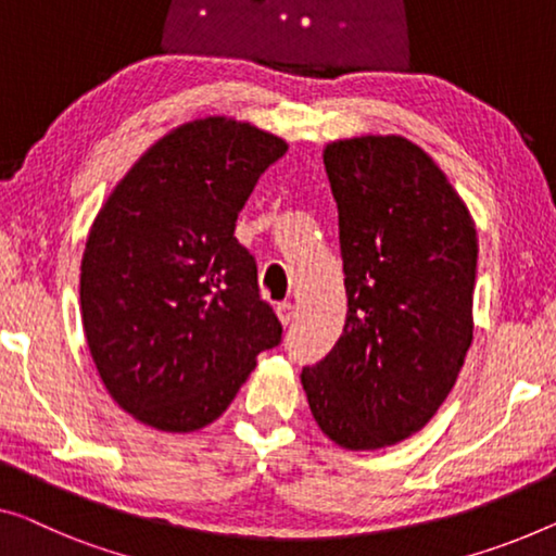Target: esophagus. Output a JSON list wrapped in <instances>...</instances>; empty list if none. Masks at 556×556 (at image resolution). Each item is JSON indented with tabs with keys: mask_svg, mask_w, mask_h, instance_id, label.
<instances>
[{
	"mask_svg": "<svg viewBox=\"0 0 556 556\" xmlns=\"http://www.w3.org/2000/svg\"><path fill=\"white\" fill-rule=\"evenodd\" d=\"M277 317H279V321L285 327L292 325L294 317H296V306L292 302H279L277 304Z\"/></svg>",
	"mask_w": 556,
	"mask_h": 556,
	"instance_id": "obj_1",
	"label": "esophagus"
}]
</instances>
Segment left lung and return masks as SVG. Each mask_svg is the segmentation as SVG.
<instances>
[{"label": "left lung", "mask_w": 556, "mask_h": 556, "mask_svg": "<svg viewBox=\"0 0 556 556\" xmlns=\"http://www.w3.org/2000/svg\"><path fill=\"white\" fill-rule=\"evenodd\" d=\"M339 212L346 321L302 369L321 432L344 450H382L434 417L471 344L477 229L425 149L354 137L325 149Z\"/></svg>", "instance_id": "8db88e82"}]
</instances>
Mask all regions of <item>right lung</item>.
Returning <instances> with one entry per match:
<instances>
[{
  "instance_id": "obj_1",
  "label": "right lung",
  "mask_w": 556,
  "mask_h": 556,
  "mask_svg": "<svg viewBox=\"0 0 556 556\" xmlns=\"http://www.w3.org/2000/svg\"><path fill=\"white\" fill-rule=\"evenodd\" d=\"M287 142L247 122L194 119L139 156L81 256V325L99 377L162 432L212 425L281 342L237 214Z\"/></svg>"
}]
</instances>
